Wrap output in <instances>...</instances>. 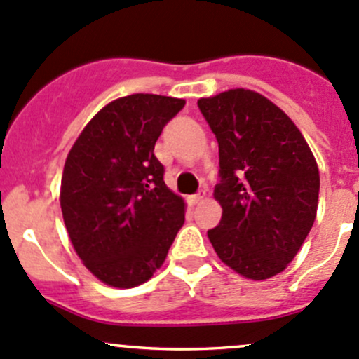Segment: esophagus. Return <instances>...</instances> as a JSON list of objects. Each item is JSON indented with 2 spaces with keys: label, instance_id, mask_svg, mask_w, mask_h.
Instances as JSON below:
<instances>
[{
  "label": "esophagus",
  "instance_id": "obj_1",
  "mask_svg": "<svg viewBox=\"0 0 359 359\" xmlns=\"http://www.w3.org/2000/svg\"><path fill=\"white\" fill-rule=\"evenodd\" d=\"M203 198H205V189H201L198 194H193V196H189L191 205H198V203L203 201Z\"/></svg>",
  "mask_w": 359,
  "mask_h": 359
}]
</instances>
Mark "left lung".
<instances>
[{
	"instance_id": "obj_1",
	"label": "left lung",
	"mask_w": 359,
	"mask_h": 359,
	"mask_svg": "<svg viewBox=\"0 0 359 359\" xmlns=\"http://www.w3.org/2000/svg\"><path fill=\"white\" fill-rule=\"evenodd\" d=\"M198 107L219 142L213 196L222 219L210 243L238 274L267 280L292 262L316 219V159L292 119L260 93L227 90Z\"/></svg>"
}]
</instances>
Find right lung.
I'll list each match as a JSON object with an SVG mask.
<instances>
[{"mask_svg":"<svg viewBox=\"0 0 359 359\" xmlns=\"http://www.w3.org/2000/svg\"><path fill=\"white\" fill-rule=\"evenodd\" d=\"M186 100L133 93L112 100L69 151L60 184L64 224L79 259L109 287L142 285L184 224L154 144Z\"/></svg>","mask_w":359,"mask_h":359,"instance_id":"add662e5","label":"right lung"}]
</instances>
